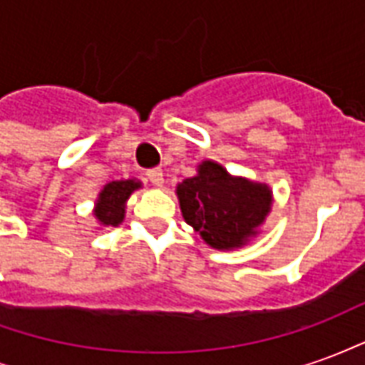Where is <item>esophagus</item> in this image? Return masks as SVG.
<instances>
[{"mask_svg":"<svg viewBox=\"0 0 365 365\" xmlns=\"http://www.w3.org/2000/svg\"><path fill=\"white\" fill-rule=\"evenodd\" d=\"M146 175H148V180H150L152 185H156V187H162V185H164V172H162L160 168H152V170L146 172Z\"/></svg>","mask_w":365,"mask_h":365,"instance_id":"esophagus-1","label":"esophagus"}]
</instances>
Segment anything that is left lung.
<instances>
[{
	"label": "left lung",
	"instance_id": "1",
	"mask_svg": "<svg viewBox=\"0 0 365 365\" xmlns=\"http://www.w3.org/2000/svg\"><path fill=\"white\" fill-rule=\"evenodd\" d=\"M175 193L185 222L215 250L248 245L274 205L268 183L229 174L215 160L197 164V174L178 183Z\"/></svg>",
	"mask_w": 365,
	"mask_h": 365
}]
</instances>
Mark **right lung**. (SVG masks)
I'll use <instances>...</instances> for the list:
<instances>
[{"label":"right lung","mask_w":365,"mask_h":365,"mask_svg":"<svg viewBox=\"0 0 365 365\" xmlns=\"http://www.w3.org/2000/svg\"><path fill=\"white\" fill-rule=\"evenodd\" d=\"M143 187V182L136 178L128 180H115V182L105 183L93 205V217L99 227H119L125 221V209H127L128 197L136 190Z\"/></svg>","instance_id":"obj_1"}]
</instances>
